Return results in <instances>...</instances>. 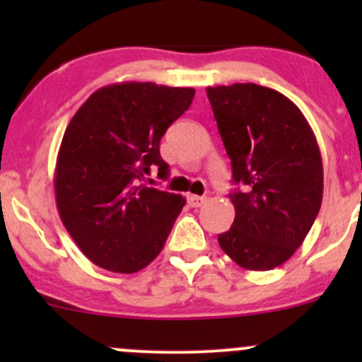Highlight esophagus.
I'll list each match as a JSON object with an SVG mask.
<instances>
[{
  "label": "esophagus",
  "mask_w": 362,
  "mask_h": 362,
  "mask_svg": "<svg viewBox=\"0 0 362 362\" xmlns=\"http://www.w3.org/2000/svg\"><path fill=\"white\" fill-rule=\"evenodd\" d=\"M204 202H206V198H204V196H196V194H189V196H187L189 206H192V208L202 206V204H203Z\"/></svg>",
  "instance_id": "obj_1"
}]
</instances>
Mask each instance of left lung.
<instances>
[{
	"label": "left lung",
	"mask_w": 362,
	"mask_h": 362,
	"mask_svg": "<svg viewBox=\"0 0 362 362\" xmlns=\"http://www.w3.org/2000/svg\"><path fill=\"white\" fill-rule=\"evenodd\" d=\"M231 159L235 221L218 235L242 268L268 272L303 243L322 203V158L312 127L284 94L257 86L206 87Z\"/></svg>",
	"instance_id": "left-lung-1"
}]
</instances>
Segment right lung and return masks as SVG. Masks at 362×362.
<instances>
[{"label": "right lung", "mask_w": 362, "mask_h": 362, "mask_svg": "<svg viewBox=\"0 0 362 362\" xmlns=\"http://www.w3.org/2000/svg\"><path fill=\"white\" fill-rule=\"evenodd\" d=\"M194 89L154 82L101 87L69 120L57 154L61 221L87 259L115 273L151 264L166 243L185 199L147 187L144 178L170 168L159 144L192 103Z\"/></svg>", "instance_id": "add662e5"}]
</instances>
